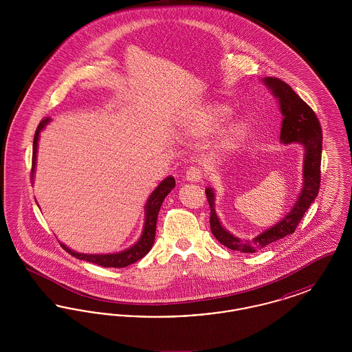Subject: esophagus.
I'll return each mask as SVG.
<instances>
[{"label": "esophagus", "instance_id": "esophagus-1", "mask_svg": "<svg viewBox=\"0 0 352 352\" xmlns=\"http://www.w3.org/2000/svg\"><path fill=\"white\" fill-rule=\"evenodd\" d=\"M201 177H203V174H201V168L195 165L188 166L186 171V179L190 182H201Z\"/></svg>", "mask_w": 352, "mask_h": 352}]
</instances>
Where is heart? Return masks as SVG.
Wrapping results in <instances>:
<instances>
[{
    "label": "heart",
    "instance_id": "obj_1",
    "mask_svg": "<svg viewBox=\"0 0 352 352\" xmlns=\"http://www.w3.org/2000/svg\"><path fill=\"white\" fill-rule=\"evenodd\" d=\"M232 109L221 102L210 101L188 112V125L197 137H208L215 133L219 128L230 118ZM248 134V125L243 120L232 122L220 138V148L228 151L237 148Z\"/></svg>",
    "mask_w": 352,
    "mask_h": 352
}]
</instances>
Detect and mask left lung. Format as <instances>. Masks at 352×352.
Returning <instances> with one entry per match:
<instances>
[{
    "label": "left lung",
    "mask_w": 352,
    "mask_h": 352,
    "mask_svg": "<svg viewBox=\"0 0 352 352\" xmlns=\"http://www.w3.org/2000/svg\"><path fill=\"white\" fill-rule=\"evenodd\" d=\"M280 101L283 112V128L280 140L284 144L300 142L305 148L303 162V187L301 195L292 211L276 226L251 240H241L226 231L219 221L214 207V191L206 190V197L210 204V226L211 232L223 245L232 251L253 253L260 251L273 241H277L287 234H293L301 223L305 212L317 198L320 187V160H322V128L316 112L293 91V88L278 78L269 76L264 79Z\"/></svg>",
    "instance_id": "left-lung-1"
}]
</instances>
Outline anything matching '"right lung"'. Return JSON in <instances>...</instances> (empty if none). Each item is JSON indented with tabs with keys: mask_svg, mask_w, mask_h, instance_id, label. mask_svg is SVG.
I'll return each instance as SVG.
<instances>
[{
	"mask_svg": "<svg viewBox=\"0 0 352 352\" xmlns=\"http://www.w3.org/2000/svg\"><path fill=\"white\" fill-rule=\"evenodd\" d=\"M50 121V118H45L38 125L35 134H34L33 142V161H32V178H33L34 168H35V158H36V145H38V138H39V132L46 126V124ZM175 186V179L173 177H168L162 184L151 192V198L146 203V218H145V227L141 239L138 240L137 244H134L132 248L126 251L120 252V253H113V254H83V253H76V252L68 250L66 245L60 244V247L65 248V251L69 253L71 256L79 258V260H85L94 264H98L100 267H107V268H125L131 264L135 263L137 260L142 258L148 252L151 251V245L154 243L155 237V226H157V217L160 212V208L162 206V201L166 198L168 192L174 188Z\"/></svg>",
	"mask_w": 352,
	"mask_h": 352,
	"instance_id": "right-lung-1",
	"label": "right lung"
}]
</instances>
